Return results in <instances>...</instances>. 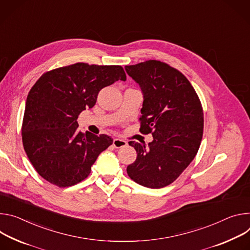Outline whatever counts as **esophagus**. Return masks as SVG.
Segmentation results:
<instances>
[{"label":"esophagus","mask_w":250,"mask_h":250,"mask_svg":"<svg viewBox=\"0 0 250 250\" xmlns=\"http://www.w3.org/2000/svg\"><path fill=\"white\" fill-rule=\"evenodd\" d=\"M127 146V142L125 140H122V139H119V138H115V139L113 140V147L114 148H122V147H125Z\"/></svg>","instance_id":"esophagus-1"}]
</instances>
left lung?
<instances>
[{"instance_id":"8db88e82","label":"left lung","mask_w":250,"mask_h":250,"mask_svg":"<svg viewBox=\"0 0 250 250\" xmlns=\"http://www.w3.org/2000/svg\"><path fill=\"white\" fill-rule=\"evenodd\" d=\"M125 70L143 94L140 131L153 135L148 146L129 142L137 158L127 173L137 184L161 188L177 180L199 151L202 104L187 77L167 63L147 61L126 65Z\"/></svg>"}]
</instances>
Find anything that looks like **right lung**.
<instances>
[{"mask_svg": "<svg viewBox=\"0 0 250 250\" xmlns=\"http://www.w3.org/2000/svg\"><path fill=\"white\" fill-rule=\"evenodd\" d=\"M126 80L120 65L78 62L43 73L27 95L21 127L23 149L44 180L60 188L88 177L113 140L78 130L77 117L92 108L99 91Z\"/></svg>", "mask_w": 250, "mask_h": 250, "instance_id": "1", "label": "right lung"}]
</instances>
